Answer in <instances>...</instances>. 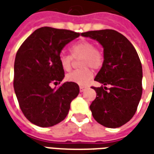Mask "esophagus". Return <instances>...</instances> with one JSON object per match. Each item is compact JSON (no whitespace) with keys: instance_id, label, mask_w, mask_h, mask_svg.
I'll list each match as a JSON object with an SVG mask.
<instances>
[{"instance_id":"1","label":"esophagus","mask_w":154,"mask_h":154,"mask_svg":"<svg viewBox=\"0 0 154 154\" xmlns=\"http://www.w3.org/2000/svg\"><path fill=\"white\" fill-rule=\"evenodd\" d=\"M85 88H86V87H84V86H80V87H79V89H80V92H83V91H84V90H85Z\"/></svg>"}]
</instances>
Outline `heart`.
Listing matches in <instances>:
<instances>
[{
	"instance_id": "heart-1",
	"label": "heart",
	"mask_w": 154,
	"mask_h": 154,
	"mask_svg": "<svg viewBox=\"0 0 154 154\" xmlns=\"http://www.w3.org/2000/svg\"><path fill=\"white\" fill-rule=\"evenodd\" d=\"M70 55L61 54L59 56V62L62 69L69 71L72 65L73 59L81 57L79 66L81 69L76 70L66 76L67 82L84 86L91 81L93 72L90 67L98 70L104 63V55L100 49L95 47V45L89 41L77 42L70 47Z\"/></svg>"
}]
</instances>
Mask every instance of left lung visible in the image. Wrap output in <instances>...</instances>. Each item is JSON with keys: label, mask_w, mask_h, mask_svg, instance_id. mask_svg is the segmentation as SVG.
<instances>
[{"label": "left lung", "mask_w": 154, "mask_h": 154, "mask_svg": "<svg viewBox=\"0 0 154 154\" xmlns=\"http://www.w3.org/2000/svg\"><path fill=\"white\" fill-rule=\"evenodd\" d=\"M82 36L97 40L104 48V63L95 81L110 86L92 87L97 92L90 105L92 116L104 127L119 128L133 118L142 97L143 70L139 57L133 44L114 30L82 32Z\"/></svg>", "instance_id": "obj_1"}]
</instances>
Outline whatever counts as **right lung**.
<instances>
[{
	"instance_id": "1",
	"label": "right lung",
	"mask_w": 154,
	"mask_h": 154,
	"mask_svg": "<svg viewBox=\"0 0 154 154\" xmlns=\"http://www.w3.org/2000/svg\"><path fill=\"white\" fill-rule=\"evenodd\" d=\"M80 33L44 26L37 29L19 47L14 63V90L21 112L30 122L42 128L64 120L79 86L66 82L57 89L64 70L59 62L63 47Z\"/></svg>"
}]
</instances>
